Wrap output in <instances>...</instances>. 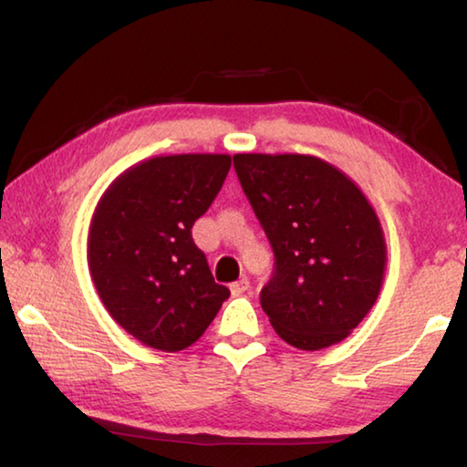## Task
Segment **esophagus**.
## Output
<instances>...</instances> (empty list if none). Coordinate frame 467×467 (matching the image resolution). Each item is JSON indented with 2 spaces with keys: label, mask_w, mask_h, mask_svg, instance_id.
<instances>
[{
  "label": "esophagus",
  "mask_w": 467,
  "mask_h": 467,
  "mask_svg": "<svg viewBox=\"0 0 467 467\" xmlns=\"http://www.w3.org/2000/svg\"><path fill=\"white\" fill-rule=\"evenodd\" d=\"M249 290V280L247 278H241V280H236L233 286H231V292H233V296H241V295H244V292Z\"/></svg>",
  "instance_id": "34e87169"
}]
</instances>
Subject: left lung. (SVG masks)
Returning a JSON list of instances; mask_svg holds the SVG:
<instances>
[{
  "label": "left lung",
  "instance_id": "left-lung-1",
  "mask_svg": "<svg viewBox=\"0 0 467 467\" xmlns=\"http://www.w3.org/2000/svg\"><path fill=\"white\" fill-rule=\"evenodd\" d=\"M234 169L275 255L262 306L284 342H342L377 303L385 233L354 181L311 154H234Z\"/></svg>",
  "mask_w": 467,
  "mask_h": 467
}]
</instances>
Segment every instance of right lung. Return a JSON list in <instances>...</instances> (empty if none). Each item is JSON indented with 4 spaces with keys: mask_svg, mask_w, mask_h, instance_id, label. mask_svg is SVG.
Returning <instances> with one entry per match:
<instances>
[{
    "mask_svg": "<svg viewBox=\"0 0 467 467\" xmlns=\"http://www.w3.org/2000/svg\"><path fill=\"white\" fill-rule=\"evenodd\" d=\"M228 169V154L146 158L94 208L86 251L94 288L110 317L154 350L195 344L231 296L192 239Z\"/></svg>",
    "mask_w": 467,
    "mask_h": 467,
    "instance_id": "right-lung-1",
    "label": "right lung"
}]
</instances>
